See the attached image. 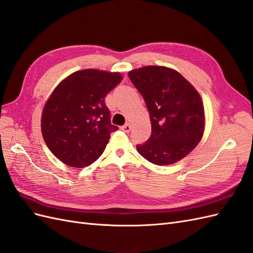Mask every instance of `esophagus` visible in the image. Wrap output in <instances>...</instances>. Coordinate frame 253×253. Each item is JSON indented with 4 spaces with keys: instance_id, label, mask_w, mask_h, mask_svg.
Listing matches in <instances>:
<instances>
[{
    "instance_id": "1",
    "label": "esophagus",
    "mask_w": 253,
    "mask_h": 253,
    "mask_svg": "<svg viewBox=\"0 0 253 253\" xmlns=\"http://www.w3.org/2000/svg\"><path fill=\"white\" fill-rule=\"evenodd\" d=\"M121 129L124 132H129V131H130V129H131V124H130V123H127V124L123 126Z\"/></svg>"
}]
</instances>
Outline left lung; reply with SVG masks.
<instances>
[{
    "instance_id": "left-lung-1",
    "label": "left lung",
    "mask_w": 253,
    "mask_h": 253,
    "mask_svg": "<svg viewBox=\"0 0 253 253\" xmlns=\"http://www.w3.org/2000/svg\"><path fill=\"white\" fill-rule=\"evenodd\" d=\"M143 96L150 113L152 134L137 145L142 157L157 166L186 157L203 137L205 113L198 90L177 70L144 66L128 73Z\"/></svg>"
}]
</instances>
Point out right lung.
I'll return each mask as SVG.
<instances>
[{
	"label": "right lung",
	"mask_w": 253,
	"mask_h": 253,
	"mask_svg": "<svg viewBox=\"0 0 253 253\" xmlns=\"http://www.w3.org/2000/svg\"><path fill=\"white\" fill-rule=\"evenodd\" d=\"M123 80L120 73L99 69L75 71L49 96L42 113V133L48 148L65 165L84 168L98 159L111 124L105 97Z\"/></svg>",
	"instance_id": "obj_1"
}]
</instances>
